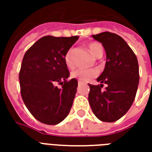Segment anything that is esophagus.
<instances>
[{
    "instance_id": "34e87169",
    "label": "esophagus",
    "mask_w": 152,
    "mask_h": 152,
    "mask_svg": "<svg viewBox=\"0 0 152 152\" xmlns=\"http://www.w3.org/2000/svg\"><path fill=\"white\" fill-rule=\"evenodd\" d=\"M82 81H81V80H78V84H79V85H80V84H82Z\"/></svg>"
}]
</instances>
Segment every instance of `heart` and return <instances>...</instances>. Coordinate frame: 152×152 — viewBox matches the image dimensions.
<instances>
[{
	"mask_svg": "<svg viewBox=\"0 0 152 152\" xmlns=\"http://www.w3.org/2000/svg\"><path fill=\"white\" fill-rule=\"evenodd\" d=\"M89 50L96 58H101L103 54V47L99 42H90L89 44ZM73 49H69L65 54L64 61L66 66L68 68H72L74 66V63L72 60ZM99 75V71L96 69H76L71 72V76L72 78H76L81 81H88L92 78H94Z\"/></svg>",
	"mask_w": 152,
	"mask_h": 152,
	"instance_id": "heart-1",
	"label": "heart"
}]
</instances>
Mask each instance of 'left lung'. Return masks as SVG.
Wrapping results in <instances>:
<instances>
[{"label": "left lung", "mask_w": 152, "mask_h": 152, "mask_svg": "<svg viewBox=\"0 0 152 152\" xmlns=\"http://www.w3.org/2000/svg\"><path fill=\"white\" fill-rule=\"evenodd\" d=\"M101 42L107 53L104 71L97 80L100 85H89V102L94 114L100 121L114 122L130 108L139 82L137 57L120 36L109 31L93 35ZM107 87L101 90L103 85Z\"/></svg>", "instance_id": "left-lung-1"}]
</instances>
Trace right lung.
Returning a JSON list of instances; mask_svg holds the SVG:
<instances>
[{
  "label": "right lung",
  "mask_w": 152,
  "mask_h": 152,
  "mask_svg": "<svg viewBox=\"0 0 152 152\" xmlns=\"http://www.w3.org/2000/svg\"><path fill=\"white\" fill-rule=\"evenodd\" d=\"M79 37L45 36L25 53L19 72L22 99L33 116L41 123L57 124L69 114L78 81L67 80L69 71L64 57ZM62 85L58 89L55 85Z\"/></svg>",
  "instance_id": "add662e5"
}]
</instances>
